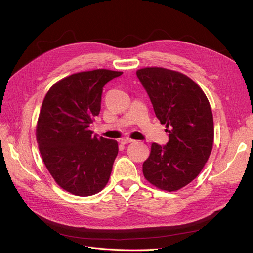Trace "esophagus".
Masks as SVG:
<instances>
[{
    "label": "esophagus",
    "instance_id": "1",
    "mask_svg": "<svg viewBox=\"0 0 253 253\" xmlns=\"http://www.w3.org/2000/svg\"><path fill=\"white\" fill-rule=\"evenodd\" d=\"M134 140L133 139H131V138H122L121 140H120V142L122 143V144H127V143H131V142H133Z\"/></svg>",
    "mask_w": 253,
    "mask_h": 253
}]
</instances>
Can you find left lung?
<instances>
[{
  "mask_svg": "<svg viewBox=\"0 0 253 253\" xmlns=\"http://www.w3.org/2000/svg\"><path fill=\"white\" fill-rule=\"evenodd\" d=\"M147 90L160 124L166 125L169 141L153 142L142 165L145 179L165 191H177L201 173L214 138L213 115L203 89L186 75L163 67L136 72Z\"/></svg>",
  "mask_w": 253,
  "mask_h": 253,
  "instance_id": "8db88e82",
  "label": "left lung"
}]
</instances>
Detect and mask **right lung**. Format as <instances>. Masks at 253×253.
<instances>
[{"instance_id":"obj_1","label":"right lung","mask_w":253,"mask_h":253,"mask_svg":"<svg viewBox=\"0 0 253 253\" xmlns=\"http://www.w3.org/2000/svg\"><path fill=\"white\" fill-rule=\"evenodd\" d=\"M121 74H73L53 84L43 100L36 131L41 156L55 181L74 195H94L110 179L118 143L93 136L89 126L100 113L103 86Z\"/></svg>"}]
</instances>
